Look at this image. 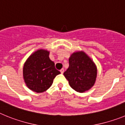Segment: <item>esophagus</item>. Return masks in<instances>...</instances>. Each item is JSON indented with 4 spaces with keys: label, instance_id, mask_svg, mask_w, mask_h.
Instances as JSON below:
<instances>
[{
    "label": "esophagus",
    "instance_id": "esophagus-1",
    "mask_svg": "<svg viewBox=\"0 0 125 125\" xmlns=\"http://www.w3.org/2000/svg\"><path fill=\"white\" fill-rule=\"evenodd\" d=\"M60 72H61V73H63V72H64V69H62L61 70H60Z\"/></svg>",
    "mask_w": 125,
    "mask_h": 125
}]
</instances>
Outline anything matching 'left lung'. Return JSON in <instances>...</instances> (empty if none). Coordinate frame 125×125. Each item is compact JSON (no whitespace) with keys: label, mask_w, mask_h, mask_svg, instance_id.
I'll use <instances>...</instances> for the list:
<instances>
[{"label":"left lung","mask_w":125,"mask_h":125,"mask_svg":"<svg viewBox=\"0 0 125 125\" xmlns=\"http://www.w3.org/2000/svg\"><path fill=\"white\" fill-rule=\"evenodd\" d=\"M69 67L63 73L72 88L84 93L94 86L97 77V67L93 59L83 51L73 52L69 60Z\"/></svg>","instance_id":"8db88e82"}]
</instances>
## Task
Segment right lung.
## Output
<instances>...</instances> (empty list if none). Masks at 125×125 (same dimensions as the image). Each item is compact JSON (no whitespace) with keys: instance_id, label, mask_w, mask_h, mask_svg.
Returning <instances> with one entry per match:
<instances>
[{"instance_id":"obj_1","label":"right lung","mask_w":125,"mask_h":125,"mask_svg":"<svg viewBox=\"0 0 125 125\" xmlns=\"http://www.w3.org/2000/svg\"><path fill=\"white\" fill-rule=\"evenodd\" d=\"M50 51L37 50L30 55L23 66V79L28 88L37 93L48 89L60 72L49 57Z\"/></svg>"}]
</instances>
